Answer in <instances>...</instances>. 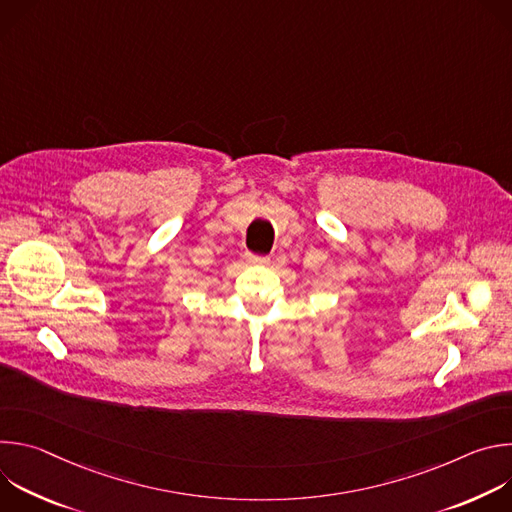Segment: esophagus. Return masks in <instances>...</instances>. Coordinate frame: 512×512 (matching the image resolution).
<instances>
[{
	"label": "esophagus",
	"instance_id": "obj_1",
	"mask_svg": "<svg viewBox=\"0 0 512 512\" xmlns=\"http://www.w3.org/2000/svg\"><path fill=\"white\" fill-rule=\"evenodd\" d=\"M249 261L251 263H269V257L267 255H253V253H249Z\"/></svg>",
	"mask_w": 512,
	"mask_h": 512
}]
</instances>
